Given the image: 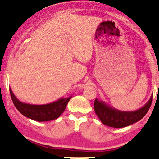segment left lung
I'll return each instance as SVG.
<instances>
[{"label": "left lung", "mask_w": 159, "mask_h": 159, "mask_svg": "<svg viewBox=\"0 0 159 159\" xmlns=\"http://www.w3.org/2000/svg\"><path fill=\"white\" fill-rule=\"evenodd\" d=\"M152 101V94L144 106L132 111H120L98 99H95L94 106L95 113L102 124L110 127L123 128L141 120L148 111Z\"/></svg>", "instance_id": "1"}]
</instances>
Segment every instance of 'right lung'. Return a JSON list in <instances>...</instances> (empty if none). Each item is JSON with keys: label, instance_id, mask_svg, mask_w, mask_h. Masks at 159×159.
Wrapping results in <instances>:
<instances>
[{"label": "right lung", "instance_id": "1", "mask_svg": "<svg viewBox=\"0 0 159 159\" xmlns=\"http://www.w3.org/2000/svg\"><path fill=\"white\" fill-rule=\"evenodd\" d=\"M12 100L15 106L20 113L32 120L44 122L55 120L59 117L65 111L67 104L71 97L68 98H61L57 101L50 102L44 105H33V104L24 103L16 98L12 93V89L9 88Z\"/></svg>", "mask_w": 159, "mask_h": 159}]
</instances>
